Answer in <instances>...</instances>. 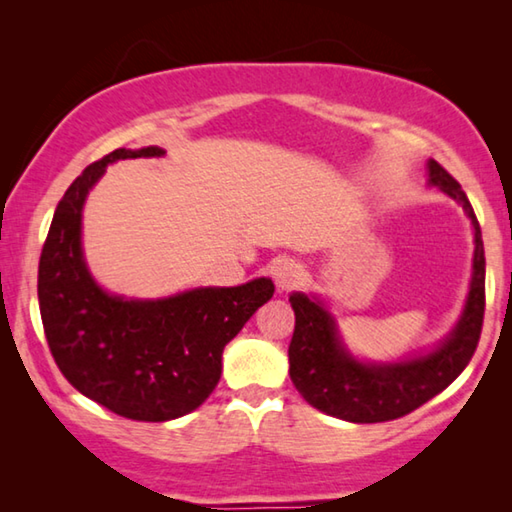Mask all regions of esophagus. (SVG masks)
Instances as JSON below:
<instances>
[{
    "label": "esophagus",
    "mask_w": 512,
    "mask_h": 512,
    "mask_svg": "<svg viewBox=\"0 0 512 512\" xmlns=\"http://www.w3.org/2000/svg\"><path fill=\"white\" fill-rule=\"evenodd\" d=\"M271 275L280 291H289L298 284L300 280V266L293 262V259H277L271 266Z\"/></svg>",
    "instance_id": "34e87169"
}]
</instances>
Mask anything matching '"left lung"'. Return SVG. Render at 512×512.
Here are the masks:
<instances>
[{"instance_id": "8db88e82", "label": "left lung", "mask_w": 512, "mask_h": 512, "mask_svg": "<svg viewBox=\"0 0 512 512\" xmlns=\"http://www.w3.org/2000/svg\"><path fill=\"white\" fill-rule=\"evenodd\" d=\"M429 185L463 207L474 228L472 280L463 314L436 348L400 361H361L345 348L325 302L307 293H291L296 329L289 345V375L298 393L332 418L348 422H386L402 418L436 397L461 375L479 345L485 309V255L481 228L461 185L427 162Z\"/></svg>"}]
</instances>
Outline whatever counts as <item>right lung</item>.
<instances>
[{
    "label": "right lung",
    "instance_id": "right-lung-1",
    "mask_svg": "<svg viewBox=\"0 0 512 512\" xmlns=\"http://www.w3.org/2000/svg\"><path fill=\"white\" fill-rule=\"evenodd\" d=\"M162 155L160 146L117 149L90 164L60 198L38 266L40 316L60 372L85 397L140 422L198 409L219 384L223 348L275 291L268 277L158 300L99 287L83 257L85 198L108 164Z\"/></svg>",
    "mask_w": 512,
    "mask_h": 512
}]
</instances>
